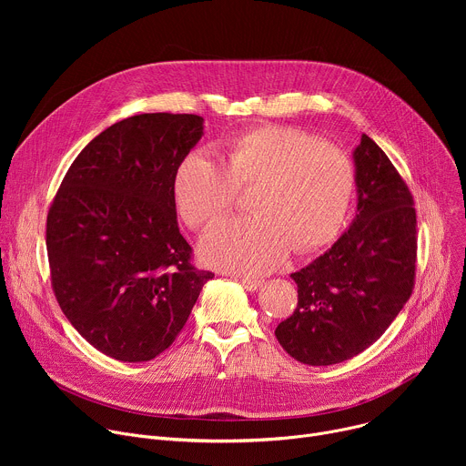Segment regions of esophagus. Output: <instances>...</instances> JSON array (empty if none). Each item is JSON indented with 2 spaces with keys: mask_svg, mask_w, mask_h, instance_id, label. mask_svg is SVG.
<instances>
[{
  "mask_svg": "<svg viewBox=\"0 0 466 466\" xmlns=\"http://www.w3.org/2000/svg\"><path fill=\"white\" fill-rule=\"evenodd\" d=\"M239 282H241V286L247 289V291H258L259 288H261V280H252V279H239Z\"/></svg>",
  "mask_w": 466,
  "mask_h": 466,
  "instance_id": "1",
  "label": "esophagus"
}]
</instances>
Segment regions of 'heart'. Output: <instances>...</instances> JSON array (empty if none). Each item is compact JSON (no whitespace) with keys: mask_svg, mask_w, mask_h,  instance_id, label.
I'll list each match as a JSON object with an SVG mask.
<instances>
[{"mask_svg":"<svg viewBox=\"0 0 466 466\" xmlns=\"http://www.w3.org/2000/svg\"><path fill=\"white\" fill-rule=\"evenodd\" d=\"M254 186L248 218L212 227L201 256L238 275H265L291 248L311 252L334 239L349 216L356 189L350 157L288 127H259L223 146V162L207 149L187 153L173 175V198L191 228L227 214L238 187Z\"/></svg>","mask_w":466,"mask_h":466,"instance_id":"b5f03b06","label":"heart"}]
</instances>
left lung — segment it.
Here are the masks:
<instances>
[{
  "label": "left lung",
  "instance_id": "obj_1",
  "mask_svg": "<svg viewBox=\"0 0 466 466\" xmlns=\"http://www.w3.org/2000/svg\"><path fill=\"white\" fill-rule=\"evenodd\" d=\"M352 158L358 214L331 248L291 275L299 304L275 329L291 358L313 367L341 363L369 349L415 286L413 197L367 135Z\"/></svg>",
  "mask_w": 466,
  "mask_h": 466
}]
</instances>
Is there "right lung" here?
I'll return each mask as SVG.
<instances>
[{
	"label": "right lung",
	"mask_w": 466,
	"mask_h": 466,
	"mask_svg": "<svg viewBox=\"0 0 466 466\" xmlns=\"http://www.w3.org/2000/svg\"><path fill=\"white\" fill-rule=\"evenodd\" d=\"M195 114H138L96 137L47 214L51 286L66 319L99 352L128 363L162 354L210 271L191 265L173 198L180 160L203 138Z\"/></svg>",
	"instance_id": "right-lung-1"
}]
</instances>
